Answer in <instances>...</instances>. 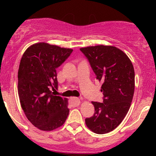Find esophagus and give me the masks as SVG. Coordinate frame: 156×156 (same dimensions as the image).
<instances>
[{
    "instance_id": "obj_1",
    "label": "esophagus",
    "mask_w": 156,
    "mask_h": 156,
    "mask_svg": "<svg viewBox=\"0 0 156 156\" xmlns=\"http://www.w3.org/2000/svg\"><path fill=\"white\" fill-rule=\"evenodd\" d=\"M71 104L72 105V106H79L80 103H81V100L80 99L77 98V97H72L70 100Z\"/></svg>"
}]
</instances>
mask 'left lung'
<instances>
[{"mask_svg": "<svg viewBox=\"0 0 156 156\" xmlns=\"http://www.w3.org/2000/svg\"><path fill=\"white\" fill-rule=\"evenodd\" d=\"M88 59L97 80L103 83V103L92 102L95 112L85 119L88 128L98 134L119 126L130 108L134 93V69L120 49L97 45L80 49Z\"/></svg>", "mask_w": 156, "mask_h": 156, "instance_id": "1", "label": "left lung"}]
</instances>
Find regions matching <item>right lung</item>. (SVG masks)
Here are the masks:
<instances>
[{"mask_svg":"<svg viewBox=\"0 0 156 156\" xmlns=\"http://www.w3.org/2000/svg\"><path fill=\"white\" fill-rule=\"evenodd\" d=\"M73 50L47 43L30 46L23 53L18 71L20 104L29 121L41 130L62 126L69 115L68 99L55 96L56 69Z\"/></svg>","mask_w":156,"mask_h":156,"instance_id":"add662e5","label":"right lung"}]
</instances>
